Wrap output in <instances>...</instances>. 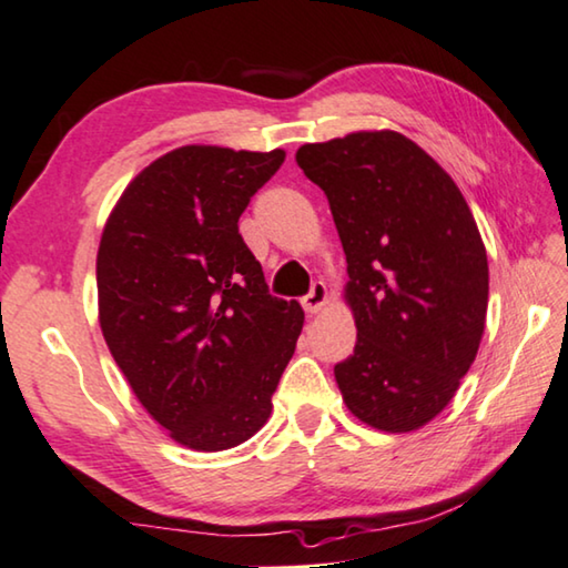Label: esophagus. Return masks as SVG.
I'll list each match as a JSON object with an SVG mask.
<instances>
[{"label": "esophagus", "mask_w": 568, "mask_h": 568, "mask_svg": "<svg viewBox=\"0 0 568 568\" xmlns=\"http://www.w3.org/2000/svg\"><path fill=\"white\" fill-rule=\"evenodd\" d=\"M328 303V287L323 283H313L311 293L303 298V308L305 313H311V316H316V313L323 311V305Z\"/></svg>", "instance_id": "1"}]
</instances>
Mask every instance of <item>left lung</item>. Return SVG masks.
I'll list each match as a JSON object with an SVG mask.
<instances>
[{"label": "left lung", "mask_w": 568, "mask_h": 568, "mask_svg": "<svg viewBox=\"0 0 568 568\" xmlns=\"http://www.w3.org/2000/svg\"><path fill=\"white\" fill-rule=\"evenodd\" d=\"M346 252L354 356L333 366L348 412L382 432L425 427L473 366L488 313V255L453 176L397 131L305 143Z\"/></svg>", "instance_id": "obj_1"}]
</instances>
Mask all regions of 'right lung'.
Listing matches in <instances>:
<instances>
[{
    "label": "right lung",
    "instance_id": "1",
    "mask_svg": "<svg viewBox=\"0 0 568 568\" xmlns=\"http://www.w3.org/2000/svg\"><path fill=\"white\" fill-rule=\"evenodd\" d=\"M283 149L189 143L139 171L98 245V321L113 362L174 443L237 447L265 425L303 331L237 230Z\"/></svg>",
    "mask_w": 568,
    "mask_h": 568
}]
</instances>
